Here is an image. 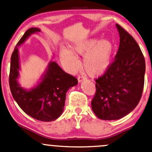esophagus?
<instances>
[{
	"instance_id": "esophagus-1",
	"label": "esophagus",
	"mask_w": 152,
	"mask_h": 152,
	"mask_svg": "<svg viewBox=\"0 0 152 152\" xmlns=\"http://www.w3.org/2000/svg\"><path fill=\"white\" fill-rule=\"evenodd\" d=\"M77 79H78V81H79V82H82L85 80L86 78L84 76H78Z\"/></svg>"
}]
</instances>
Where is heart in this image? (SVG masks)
Returning <instances> with one entry per match:
<instances>
[{"instance_id":"heart-1","label":"heart","mask_w":152,"mask_h":152,"mask_svg":"<svg viewBox=\"0 0 152 152\" xmlns=\"http://www.w3.org/2000/svg\"><path fill=\"white\" fill-rule=\"evenodd\" d=\"M113 45L109 39H90L80 41L72 46V50L63 49L61 51V60L70 71L79 67V60L75 53L85 55L84 67L87 73L99 76L107 70L110 64Z\"/></svg>"}]
</instances>
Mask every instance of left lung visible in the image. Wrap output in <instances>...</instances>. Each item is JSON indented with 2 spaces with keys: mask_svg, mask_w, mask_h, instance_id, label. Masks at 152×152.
<instances>
[{
  "mask_svg": "<svg viewBox=\"0 0 152 152\" xmlns=\"http://www.w3.org/2000/svg\"><path fill=\"white\" fill-rule=\"evenodd\" d=\"M120 45L115 60L104 75L96 79L92 100L93 113L102 120H117L138 104L144 86L145 63L143 54L132 36L116 24Z\"/></svg>",
  "mask_w": 152,
  "mask_h": 152,
  "instance_id": "1",
  "label": "left lung"
}]
</instances>
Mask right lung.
Masks as SVG:
<instances>
[{"label": "right lung", "instance_id": "1", "mask_svg": "<svg viewBox=\"0 0 152 152\" xmlns=\"http://www.w3.org/2000/svg\"><path fill=\"white\" fill-rule=\"evenodd\" d=\"M40 31L38 28H31L26 31L15 46L11 56L10 87L14 99L29 116L42 121H53L61 115L64 110L66 93L76 85V77L65 73L58 64L50 62L42 82L34 88L27 90L18 82L20 64L18 45L34 33Z\"/></svg>", "mask_w": 152, "mask_h": 152}]
</instances>
